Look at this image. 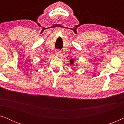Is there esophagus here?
<instances>
[{"label": "esophagus", "mask_w": 124, "mask_h": 124, "mask_svg": "<svg viewBox=\"0 0 124 124\" xmlns=\"http://www.w3.org/2000/svg\"><path fill=\"white\" fill-rule=\"evenodd\" d=\"M61 52L60 50H56V52H55V54H56V55L57 56H58V57H60V56H61V55H62V53H61Z\"/></svg>", "instance_id": "obj_1"}]
</instances>
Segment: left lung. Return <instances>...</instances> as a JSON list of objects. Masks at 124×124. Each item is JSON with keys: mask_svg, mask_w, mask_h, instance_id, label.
<instances>
[{"mask_svg": "<svg viewBox=\"0 0 124 124\" xmlns=\"http://www.w3.org/2000/svg\"><path fill=\"white\" fill-rule=\"evenodd\" d=\"M70 63L71 65H72V64H73L74 63V60H73V59H70Z\"/></svg>", "mask_w": 124, "mask_h": 124, "instance_id": "left-lung-1", "label": "left lung"}]
</instances>
